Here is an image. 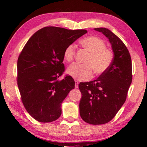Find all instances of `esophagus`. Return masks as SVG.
<instances>
[{
	"mask_svg": "<svg viewBox=\"0 0 147 147\" xmlns=\"http://www.w3.org/2000/svg\"><path fill=\"white\" fill-rule=\"evenodd\" d=\"M78 84H79L78 81L76 80V81H75V88H78Z\"/></svg>",
	"mask_w": 147,
	"mask_h": 147,
	"instance_id": "obj_1",
	"label": "esophagus"
}]
</instances>
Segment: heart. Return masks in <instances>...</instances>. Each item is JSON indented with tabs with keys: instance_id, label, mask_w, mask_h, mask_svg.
<instances>
[{
	"instance_id": "1",
	"label": "heart",
	"mask_w": 147,
	"mask_h": 147,
	"mask_svg": "<svg viewBox=\"0 0 147 147\" xmlns=\"http://www.w3.org/2000/svg\"><path fill=\"white\" fill-rule=\"evenodd\" d=\"M80 43L89 52L86 60V64L72 63L67 69L70 76L79 81H86L92 77L94 71L95 74H101L109 68L113 59V54L111 50L105 48L103 40L95 36H88L80 40ZM75 54V46L70 44L65 48L63 58L70 62L74 59Z\"/></svg>"
}]
</instances>
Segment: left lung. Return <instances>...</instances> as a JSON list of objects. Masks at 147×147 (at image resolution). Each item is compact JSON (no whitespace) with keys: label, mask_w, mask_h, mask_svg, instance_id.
<instances>
[{"label":"left lung","mask_w":147,"mask_h":147,"mask_svg":"<svg viewBox=\"0 0 147 147\" xmlns=\"http://www.w3.org/2000/svg\"><path fill=\"white\" fill-rule=\"evenodd\" d=\"M107 37L114 53L111 64L97 80L81 82L80 116L85 122L102 125L114 118L127 99L132 82V62L128 49L119 38L105 28H97Z\"/></svg>","instance_id":"8db88e82"}]
</instances>
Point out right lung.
<instances>
[{
	"mask_svg": "<svg viewBox=\"0 0 147 147\" xmlns=\"http://www.w3.org/2000/svg\"><path fill=\"white\" fill-rule=\"evenodd\" d=\"M87 32L47 26L34 34L25 44L17 62V84L23 105L34 119L50 123L60 117L61 103L75 88L70 76L58 80L65 71L63 53Z\"/></svg>",
	"mask_w": 147,
	"mask_h": 147,
	"instance_id": "right-lung-1",
	"label": "right lung"
}]
</instances>
